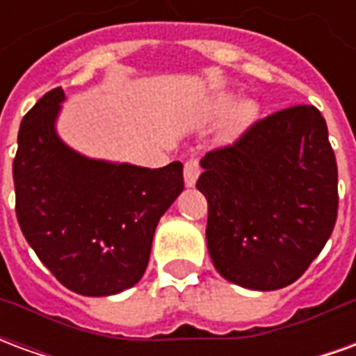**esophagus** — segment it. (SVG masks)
<instances>
[{"label":"esophagus","instance_id":"34e87169","mask_svg":"<svg viewBox=\"0 0 356 356\" xmlns=\"http://www.w3.org/2000/svg\"><path fill=\"white\" fill-rule=\"evenodd\" d=\"M200 175V162L196 158H188L185 162V185L194 186L196 179Z\"/></svg>","mask_w":356,"mask_h":356}]
</instances>
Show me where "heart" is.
I'll return each instance as SVG.
<instances>
[{"label": "heart", "mask_w": 356, "mask_h": 356, "mask_svg": "<svg viewBox=\"0 0 356 356\" xmlns=\"http://www.w3.org/2000/svg\"><path fill=\"white\" fill-rule=\"evenodd\" d=\"M232 104V97H221L219 101H217V106L219 110H227ZM257 116V108H255L254 102L244 101L240 102L236 108L232 110L231 118H229V122H227V127H225V137L227 139H232V137H236L240 133L246 129L248 125L252 124Z\"/></svg>", "instance_id": "obj_1"}]
</instances>
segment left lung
Masks as SVG:
<instances>
[{"instance_id":"8db88e82","label":"left lung","mask_w":356,"mask_h":356,"mask_svg":"<svg viewBox=\"0 0 356 356\" xmlns=\"http://www.w3.org/2000/svg\"><path fill=\"white\" fill-rule=\"evenodd\" d=\"M206 240L217 273L250 290L296 282L337 219V163L318 108L298 104L255 122L202 158Z\"/></svg>"}]
</instances>
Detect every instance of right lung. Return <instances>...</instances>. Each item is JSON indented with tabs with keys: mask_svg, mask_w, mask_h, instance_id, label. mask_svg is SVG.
I'll return each instance as SVG.
<instances>
[{
	"mask_svg": "<svg viewBox=\"0 0 356 356\" xmlns=\"http://www.w3.org/2000/svg\"><path fill=\"white\" fill-rule=\"evenodd\" d=\"M63 88L22 118L13 160L20 231L68 290L101 298L145 275L160 217L183 193V163L148 170L86 158L58 139Z\"/></svg>",
	"mask_w": 356,
	"mask_h": 356,
	"instance_id": "1",
	"label": "right lung"
}]
</instances>
